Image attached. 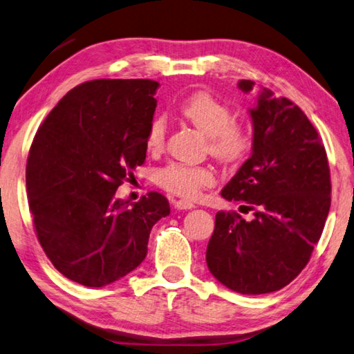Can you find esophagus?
I'll use <instances>...</instances> for the list:
<instances>
[{
  "label": "esophagus",
  "instance_id": "34e87169",
  "mask_svg": "<svg viewBox=\"0 0 354 354\" xmlns=\"http://www.w3.org/2000/svg\"><path fill=\"white\" fill-rule=\"evenodd\" d=\"M175 207L178 210H189V209H194L195 204L187 201V199H178V201L175 203Z\"/></svg>",
  "mask_w": 354,
  "mask_h": 354
}]
</instances>
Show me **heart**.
<instances>
[{"mask_svg":"<svg viewBox=\"0 0 354 354\" xmlns=\"http://www.w3.org/2000/svg\"><path fill=\"white\" fill-rule=\"evenodd\" d=\"M183 118L209 138L212 156L221 162H236L252 149L254 134L246 122L234 119L229 104L207 91H198L185 99L181 108ZM167 136L164 115H155L147 130V150H162ZM158 181L165 190L184 198H195L199 192L215 184L214 171L207 167L173 162L158 171Z\"/></svg>","mask_w":354,"mask_h":354,"instance_id":"1","label":"heart"}]
</instances>
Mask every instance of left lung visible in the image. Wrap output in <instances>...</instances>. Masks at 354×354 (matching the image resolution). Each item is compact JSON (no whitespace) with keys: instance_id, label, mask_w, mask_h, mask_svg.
<instances>
[{"instance_id":"obj_1","label":"left lung","mask_w":354,"mask_h":354,"mask_svg":"<svg viewBox=\"0 0 354 354\" xmlns=\"http://www.w3.org/2000/svg\"><path fill=\"white\" fill-rule=\"evenodd\" d=\"M252 86L239 83L244 93ZM249 114L252 155L221 195L246 203L254 218L218 212L205 261L232 291L268 294L291 283L310 261L330 212V165L317 130L294 102L263 88Z\"/></svg>"}]
</instances>
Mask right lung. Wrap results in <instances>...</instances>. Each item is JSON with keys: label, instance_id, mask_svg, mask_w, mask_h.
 <instances>
[{"label": "right lung", "instance_id": "1", "mask_svg": "<svg viewBox=\"0 0 354 354\" xmlns=\"http://www.w3.org/2000/svg\"><path fill=\"white\" fill-rule=\"evenodd\" d=\"M159 83L100 79L75 86L32 140L26 190L44 254L66 279L100 288L144 261L150 230L170 214L164 195L138 203L115 190L147 156Z\"/></svg>", "mask_w": 354, "mask_h": 354}]
</instances>
